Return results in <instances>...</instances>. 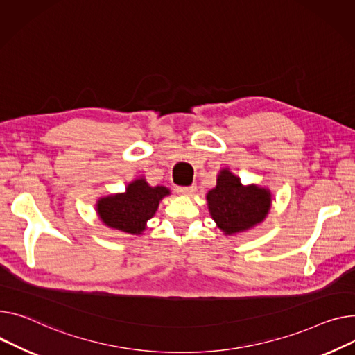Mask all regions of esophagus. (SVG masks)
I'll return each mask as SVG.
<instances>
[{
  "mask_svg": "<svg viewBox=\"0 0 355 355\" xmlns=\"http://www.w3.org/2000/svg\"><path fill=\"white\" fill-rule=\"evenodd\" d=\"M196 185H190V187H177V191L181 196H191L196 191Z\"/></svg>",
  "mask_w": 355,
  "mask_h": 355,
  "instance_id": "34e87169",
  "label": "esophagus"
}]
</instances>
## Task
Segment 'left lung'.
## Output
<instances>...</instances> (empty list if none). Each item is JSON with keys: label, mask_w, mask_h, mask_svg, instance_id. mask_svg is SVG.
<instances>
[{"label": "left lung", "mask_w": 355, "mask_h": 355, "mask_svg": "<svg viewBox=\"0 0 355 355\" xmlns=\"http://www.w3.org/2000/svg\"><path fill=\"white\" fill-rule=\"evenodd\" d=\"M211 217L228 235L261 223L271 207V194L266 188L244 187L240 178L223 170L217 187L207 194Z\"/></svg>", "instance_id": "obj_1"}]
</instances>
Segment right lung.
<instances>
[{
  "instance_id": "add662e5",
  "label": "right lung",
  "mask_w": 355,
  "mask_h": 355,
  "mask_svg": "<svg viewBox=\"0 0 355 355\" xmlns=\"http://www.w3.org/2000/svg\"><path fill=\"white\" fill-rule=\"evenodd\" d=\"M168 194V188L150 187L144 178H139L127 187L124 194L101 198L97 212L105 225L130 234H139L155 214L159 201Z\"/></svg>"
}]
</instances>
